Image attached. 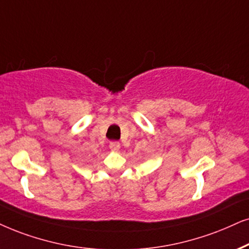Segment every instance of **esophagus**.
Masks as SVG:
<instances>
[{
    "instance_id": "1",
    "label": "esophagus",
    "mask_w": 249,
    "mask_h": 249,
    "mask_svg": "<svg viewBox=\"0 0 249 249\" xmlns=\"http://www.w3.org/2000/svg\"><path fill=\"white\" fill-rule=\"evenodd\" d=\"M109 148L112 152H118L119 148H121V143H119L118 141H111V142L109 143Z\"/></svg>"
}]
</instances>
